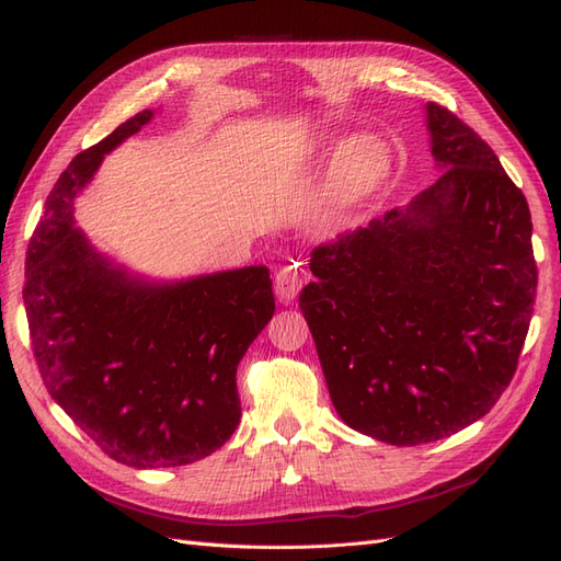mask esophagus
<instances>
[{"instance_id": "esophagus-1", "label": "esophagus", "mask_w": 561, "mask_h": 561, "mask_svg": "<svg viewBox=\"0 0 561 561\" xmlns=\"http://www.w3.org/2000/svg\"><path fill=\"white\" fill-rule=\"evenodd\" d=\"M307 278H309V271H307V266H304L301 262L283 266L278 274H276V280H274V290H276L278 301L280 304L295 301L297 293L301 290V285L307 283Z\"/></svg>"}]
</instances>
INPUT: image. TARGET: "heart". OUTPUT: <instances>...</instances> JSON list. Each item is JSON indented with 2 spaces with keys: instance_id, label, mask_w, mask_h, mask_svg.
Returning <instances> with one entry per match:
<instances>
[{
  "instance_id": "1",
  "label": "heart",
  "mask_w": 561,
  "mask_h": 561,
  "mask_svg": "<svg viewBox=\"0 0 561 561\" xmlns=\"http://www.w3.org/2000/svg\"><path fill=\"white\" fill-rule=\"evenodd\" d=\"M322 159L334 163V186L344 201L371 194L390 173L388 149L375 138H344L322 145Z\"/></svg>"
}]
</instances>
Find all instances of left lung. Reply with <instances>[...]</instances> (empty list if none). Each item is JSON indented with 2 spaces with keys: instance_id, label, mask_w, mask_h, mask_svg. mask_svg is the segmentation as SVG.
Wrapping results in <instances>:
<instances>
[{
  "instance_id": "left-lung-1",
  "label": "left lung",
  "mask_w": 561,
  "mask_h": 561,
  "mask_svg": "<svg viewBox=\"0 0 561 561\" xmlns=\"http://www.w3.org/2000/svg\"><path fill=\"white\" fill-rule=\"evenodd\" d=\"M423 110L437 180L316 248L299 295L336 414L396 447L454 435L496 404L538 280L524 194L461 118Z\"/></svg>"
}]
</instances>
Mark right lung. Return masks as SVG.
Masks as SVG:
<instances>
[{
	"label": "right lung",
	"instance_id": "add662e5",
	"mask_svg": "<svg viewBox=\"0 0 561 561\" xmlns=\"http://www.w3.org/2000/svg\"><path fill=\"white\" fill-rule=\"evenodd\" d=\"M145 110L67 165L25 262L23 301L44 386L114 461L175 468L222 447L241 419L236 369L276 311L266 266L149 278L100 252L75 201Z\"/></svg>",
	"mask_w": 561,
	"mask_h": 561
}]
</instances>
